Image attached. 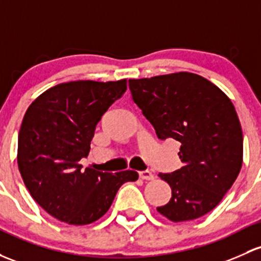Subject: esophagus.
Masks as SVG:
<instances>
[{"instance_id":"34e87169","label":"esophagus","mask_w":261,"mask_h":261,"mask_svg":"<svg viewBox=\"0 0 261 261\" xmlns=\"http://www.w3.org/2000/svg\"><path fill=\"white\" fill-rule=\"evenodd\" d=\"M139 175L142 180H153V177H155L150 170H144V171H140Z\"/></svg>"}]
</instances>
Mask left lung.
Returning <instances> with one entry per match:
<instances>
[{"mask_svg":"<svg viewBox=\"0 0 261 261\" xmlns=\"http://www.w3.org/2000/svg\"><path fill=\"white\" fill-rule=\"evenodd\" d=\"M128 87L158 138L181 144L184 166L159 174L171 188V199L158 211L175 223L210 213L231 188L243 164V131L230 98L191 72L128 80Z\"/></svg>","mask_w":261,"mask_h":261,"instance_id":"1","label":"left lung"}]
</instances>
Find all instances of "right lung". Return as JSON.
Here are the masks:
<instances>
[{"mask_svg": "<svg viewBox=\"0 0 261 261\" xmlns=\"http://www.w3.org/2000/svg\"><path fill=\"white\" fill-rule=\"evenodd\" d=\"M126 80L71 81L40 95L24 114L18 134V170L35 201L70 225H87L110 209L117 190L136 181L134 170L82 169L102 115L125 94Z\"/></svg>", "mask_w": 261, "mask_h": 261, "instance_id": "right-lung-1", "label": "right lung"}]
</instances>
